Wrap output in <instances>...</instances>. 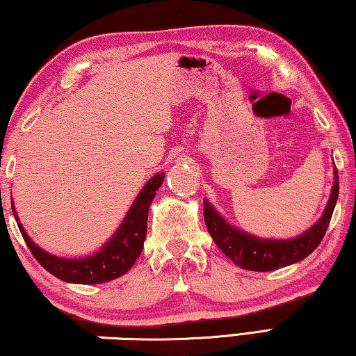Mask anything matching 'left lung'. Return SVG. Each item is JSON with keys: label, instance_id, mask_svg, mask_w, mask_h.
<instances>
[{"label": "left lung", "instance_id": "1", "mask_svg": "<svg viewBox=\"0 0 356 356\" xmlns=\"http://www.w3.org/2000/svg\"><path fill=\"white\" fill-rule=\"evenodd\" d=\"M337 195H339V177L334 168V184L321 220L301 236L287 240L261 238L240 231L229 225L207 200H204V220L215 243L234 264L251 272H272L303 261L317 248L328 229Z\"/></svg>", "mask_w": 356, "mask_h": 356}]
</instances>
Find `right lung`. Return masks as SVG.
I'll return each instance as SVG.
<instances>
[{"mask_svg":"<svg viewBox=\"0 0 356 356\" xmlns=\"http://www.w3.org/2000/svg\"><path fill=\"white\" fill-rule=\"evenodd\" d=\"M163 179L165 172H159L143 186L118 231L97 252L91 256L78 259L53 256L39 248L29 238L20 222H17V225H19L22 236L35 261L56 278L65 282H74V284H100V282L116 280L127 273L141 254L147 232V213L150 202L154 201L156 190L163 184ZM12 212H14L15 220L19 221L14 202H12Z\"/></svg>","mask_w":356,"mask_h":356,"instance_id":"1","label":"right lung"}]
</instances>
